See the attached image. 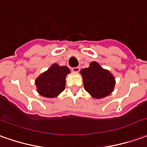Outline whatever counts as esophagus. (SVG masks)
Segmentation results:
<instances>
[{
	"mask_svg": "<svg viewBox=\"0 0 147 147\" xmlns=\"http://www.w3.org/2000/svg\"><path fill=\"white\" fill-rule=\"evenodd\" d=\"M79 70H80L79 66H77V67H73V68H72V71H73V72L78 73V72H79Z\"/></svg>",
	"mask_w": 147,
	"mask_h": 147,
	"instance_id": "esophagus-1",
	"label": "esophagus"
}]
</instances>
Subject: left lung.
<instances>
[{"mask_svg": "<svg viewBox=\"0 0 147 147\" xmlns=\"http://www.w3.org/2000/svg\"><path fill=\"white\" fill-rule=\"evenodd\" d=\"M85 90L95 98H105L114 90V78L97 62H92L89 68L81 70Z\"/></svg>", "mask_w": 147, "mask_h": 147, "instance_id": "obj_1", "label": "left lung"}]
</instances>
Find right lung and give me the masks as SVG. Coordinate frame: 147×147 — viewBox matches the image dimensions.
I'll list each match as a JSON object with an SVG mask.
<instances>
[{
	"mask_svg": "<svg viewBox=\"0 0 147 147\" xmlns=\"http://www.w3.org/2000/svg\"><path fill=\"white\" fill-rule=\"evenodd\" d=\"M69 72L66 66L53 65L36 80L38 93L45 98L57 97L65 90V77Z\"/></svg>",
	"mask_w": 147,
	"mask_h": 147,
	"instance_id": "right-lung-1",
	"label": "right lung"
}]
</instances>
